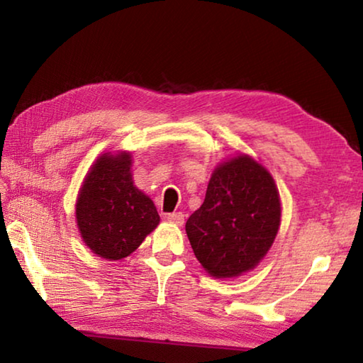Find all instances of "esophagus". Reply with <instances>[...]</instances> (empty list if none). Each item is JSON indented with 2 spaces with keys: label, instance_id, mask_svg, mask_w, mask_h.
I'll return each instance as SVG.
<instances>
[{
  "label": "esophagus",
  "instance_id": "34e87169",
  "mask_svg": "<svg viewBox=\"0 0 363 363\" xmlns=\"http://www.w3.org/2000/svg\"><path fill=\"white\" fill-rule=\"evenodd\" d=\"M167 219H168V223L174 224V225H182L184 224V214L182 213H169Z\"/></svg>",
  "mask_w": 363,
  "mask_h": 363
}]
</instances>
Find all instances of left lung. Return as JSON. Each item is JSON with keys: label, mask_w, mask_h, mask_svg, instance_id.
I'll list each match as a JSON object with an SVG mask.
<instances>
[{"label": "left lung", "mask_w": 363, "mask_h": 363, "mask_svg": "<svg viewBox=\"0 0 363 363\" xmlns=\"http://www.w3.org/2000/svg\"><path fill=\"white\" fill-rule=\"evenodd\" d=\"M280 194L272 174L238 153L214 168L205 201L186 223L195 257L214 279H235L259 264L277 237Z\"/></svg>", "instance_id": "8db88e82"}]
</instances>
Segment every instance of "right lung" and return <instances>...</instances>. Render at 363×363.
I'll return each mask as SVG.
<instances>
[{"mask_svg":"<svg viewBox=\"0 0 363 363\" xmlns=\"http://www.w3.org/2000/svg\"><path fill=\"white\" fill-rule=\"evenodd\" d=\"M131 168V152L102 153L91 164L77 196L82 240L108 261L130 256L160 224L152 199L134 186Z\"/></svg>","mask_w":363,"mask_h":363,"instance_id":"right-lung-1","label":"right lung"}]
</instances>
